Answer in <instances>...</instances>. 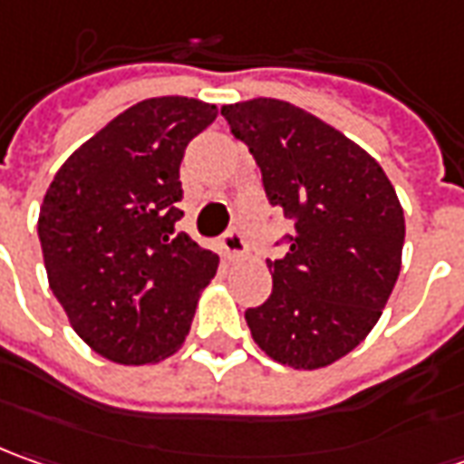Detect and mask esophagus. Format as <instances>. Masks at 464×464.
Listing matches in <instances>:
<instances>
[{
    "label": "esophagus",
    "mask_w": 464,
    "mask_h": 464,
    "mask_svg": "<svg viewBox=\"0 0 464 464\" xmlns=\"http://www.w3.org/2000/svg\"><path fill=\"white\" fill-rule=\"evenodd\" d=\"M223 251H226L228 259H238V256L246 254V238H244L238 226H231L228 231L223 233Z\"/></svg>",
    "instance_id": "esophagus-1"
}]
</instances>
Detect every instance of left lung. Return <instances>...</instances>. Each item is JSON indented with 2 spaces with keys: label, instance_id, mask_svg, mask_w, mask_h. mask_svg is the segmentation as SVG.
I'll list each match as a JSON object with an SVG mask.
<instances>
[{
  "label": "left lung",
  "instance_id": "left-lung-1",
  "mask_svg": "<svg viewBox=\"0 0 464 464\" xmlns=\"http://www.w3.org/2000/svg\"><path fill=\"white\" fill-rule=\"evenodd\" d=\"M231 133L262 169L266 200L293 223L282 259H266L272 295L248 308L254 342L280 364L318 370L372 331L406 238L398 195L354 140L295 104H223Z\"/></svg>",
  "mask_w": 464,
  "mask_h": 464
}]
</instances>
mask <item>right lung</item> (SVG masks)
<instances>
[{"instance_id": "right-lung-1", "label": "right lung", "mask_w": 464, "mask_h": 464, "mask_svg": "<svg viewBox=\"0 0 464 464\" xmlns=\"http://www.w3.org/2000/svg\"><path fill=\"white\" fill-rule=\"evenodd\" d=\"M216 104L153 97L66 159L43 198L45 272L73 331L107 360L149 364L189 334L218 254L177 228L179 164Z\"/></svg>"}]
</instances>
